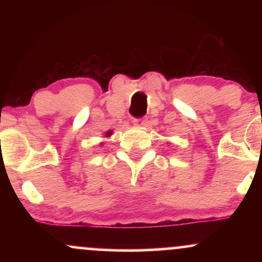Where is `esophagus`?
Masks as SVG:
<instances>
[{
	"label": "esophagus",
	"mask_w": 262,
	"mask_h": 262,
	"mask_svg": "<svg viewBox=\"0 0 262 262\" xmlns=\"http://www.w3.org/2000/svg\"><path fill=\"white\" fill-rule=\"evenodd\" d=\"M133 123L135 125H138V127H145L146 125V121H144V119H134Z\"/></svg>",
	"instance_id": "esophagus-1"
}]
</instances>
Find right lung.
I'll use <instances>...</instances> for the list:
<instances>
[{
    "instance_id": "right-lung-1",
    "label": "right lung",
    "mask_w": 262,
    "mask_h": 262,
    "mask_svg": "<svg viewBox=\"0 0 262 262\" xmlns=\"http://www.w3.org/2000/svg\"><path fill=\"white\" fill-rule=\"evenodd\" d=\"M111 135H112V132H107V133H106V137H111Z\"/></svg>"
}]
</instances>
